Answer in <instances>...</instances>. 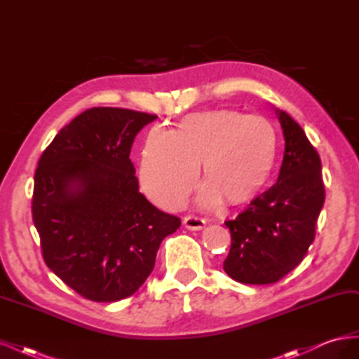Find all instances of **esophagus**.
<instances>
[{"label":"esophagus","instance_id":"esophagus-1","mask_svg":"<svg viewBox=\"0 0 359 359\" xmlns=\"http://www.w3.org/2000/svg\"><path fill=\"white\" fill-rule=\"evenodd\" d=\"M205 220L201 219V217L198 215H186L184 217V226L187 227V229H191V231H199L202 229V227L205 226Z\"/></svg>","mask_w":359,"mask_h":359}]
</instances>
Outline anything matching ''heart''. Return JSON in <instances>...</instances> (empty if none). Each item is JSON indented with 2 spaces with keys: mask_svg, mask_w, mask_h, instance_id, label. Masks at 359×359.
<instances>
[{
  "mask_svg": "<svg viewBox=\"0 0 359 359\" xmlns=\"http://www.w3.org/2000/svg\"><path fill=\"white\" fill-rule=\"evenodd\" d=\"M277 156V132L266 118L220 109L191 115L175 132L154 127L147 136L140 180L165 208H177L190 193L201 161L203 206L224 198L252 199L264 187Z\"/></svg>",
  "mask_w": 359,
  "mask_h": 359,
  "instance_id": "b5f03b06",
  "label": "heart"
}]
</instances>
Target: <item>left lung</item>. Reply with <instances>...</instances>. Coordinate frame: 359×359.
<instances>
[{
  "label": "left lung",
  "instance_id": "8db88e82",
  "mask_svg": "<svg viewBox=\"0 0 359 359\" xmlns=\"http://www.w3.org/2000/svg\"><path fill=\"white\" fill-rule=\"evenodd\" d=\"M285 135L278 180L255 198L235 220L226 274L245 285H269L298 266L316 235L325 202L322 163L304 130L283 111H276Z\"/></svg>",
  "mask_w": 359,
  "mask_h": 359
}]
</instances>
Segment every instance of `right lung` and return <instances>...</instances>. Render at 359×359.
<instances>
[{
	"mask_svg": "<svg viewBox=\"0 0 359 359\" xmlns=\"http://www.w3.org/2000/svg\"><path fill=\"white\" fill-rule=\"evenodd\" d=\"M156 118L123 107L86 109L39 160L31 211L43 260L90 301L133 295L161 241L181 226L139 193L130 160L136 135Z\"/></svg>",
	"mask_w": 359,
	"mask_h": 359,
	"instance_id": "1",
	"label": "right lung"
}]
</instances>
